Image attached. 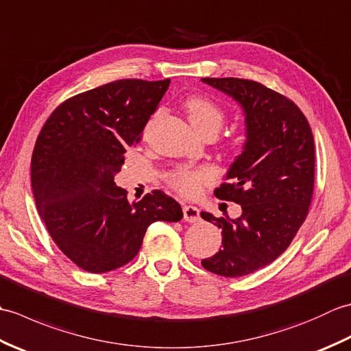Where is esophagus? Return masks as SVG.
Here are the masks:
<instances>
[{
	"label": "esophagus",
	"mask_w": 351,
	"mask_h": 351,
	"mask_svg": "<svg viewBox=\"0 0 351 351\" xmlns=\"http://www.w3.org/2000/svg\"><path fill=\"white\" fill-rule=\"evenodd\" d=\"M184 211V220L189 221V223H196L200 220V211L199 208L193 206V205H185L182 208Z\"/></svg>",
	"instance_id": "34e87169"
}]
</instances>
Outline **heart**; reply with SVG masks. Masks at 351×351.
<instances>
[{"label": "heart", "instance_id": "1", "mask_svg": "<svg viewBox=\"0 0 351 351\" xmlns=\"http://www.w3.org/2000/svg\"><path fill=\"white\" fill-rule=\"evenodd\" d=\"M190 123L199 134L213 131L217 134L225 122V114L219 106H215L205 96H195L185 102ZM169 184L184 196H197L204 185L213 182L214 171L210 169L178 167L169 175Z\"/></svg>", "mask_w": 351, "mask_h": 351}]
</instances>
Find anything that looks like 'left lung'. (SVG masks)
Segmentation results:
<instances>
[{"instance_id": "left-lung-1", "label": "left lung", "mask_w": 351, "mask_h": 351, "mask_svg": "<svg viewBox=\"0 0 351 351\" xmlns=\"http://www.w3.org/2000/svg\"><path fill=\"white\" fill-rule=\"evenodd\" d=\"M228 95L244 116V143L214 195L241 205V215L200 217L221 228V249L204 259L208 271L240 278L282 255L303 225L314 191V137L306 117L285 96L255 81L202 78Z\"/></svg>"}]
</instances>
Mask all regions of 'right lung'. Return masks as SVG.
Wrapping results in <instances>:
<instances>
[{"label":"right lung","instance_id":"obj_1","mask_svg":"<svg viewBox=\"0 0 351 351\" xmlns=\"http://www.w3.org/2000/svg\"><path fill=\"white\" fill-rule=\"evenodd\" d=\"M170 80H119L64 101L37 137L32 187L37 211L66 256L106 273L137 255L147 226L180 221L182 208L155 190L136 202L117 187L126 149L140 140Z\"/></svg>","mask_w":351,"mask_h":351}]
</instances>
